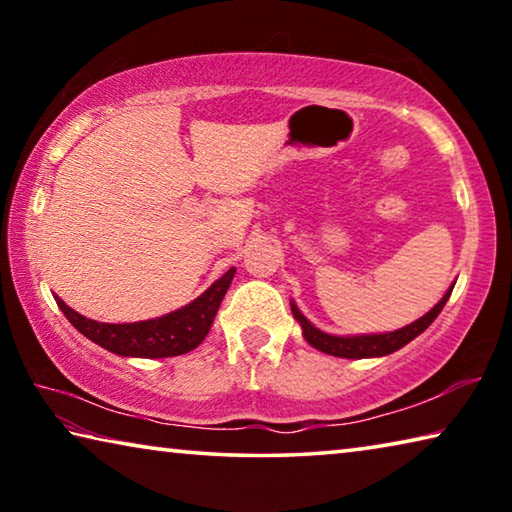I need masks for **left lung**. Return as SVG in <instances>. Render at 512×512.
I'll use <instances>...</instances> for the list:
<instances>
[{
	"label": "left lung",
	"mask_w": 512,
	"mask_h": 512,
	"mask_svg": "<svg viewBox=\"0 0 512 512\" xmlns=\"http://www.w3.org/2000/svg\"><path fill=\"white\" fill-rule=\"evenodd\" d=\"M454 289V287H452ZM452 289L445 293V298L433 307L429 314H424L422 318L415 320V323L406 325L397 332H388V334H368V336H332L316 329L309 320L300 314V309L291 302V311L293 318L302 325V336L314 345L316 350L325 352V354H334V357H343V359H366V357H384V354H391L395 350L404 348L406 343L413 341L415 336H420L424 329H427L436 316L443 311L445 302L452 296Z\"/></svg>",
	"instance_id": "1"
}]
</instances>
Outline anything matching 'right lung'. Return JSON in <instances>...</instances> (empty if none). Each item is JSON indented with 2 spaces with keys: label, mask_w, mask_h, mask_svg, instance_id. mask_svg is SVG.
Returning a JSON list of instances; mask_svg holds the SVG:
<instances>
[{
  "label": "right lung",
  "mask_w": 512,
  "mask_h": 512,
  "mask_svg": "<svg viewBox=\"0 0 512 512\" xmlns=\"http://www.w3.org/2000/svg\"><path fill=\"white\" fill-rule=\"evenodd\" d=\"M235 277V268H230L221 280H216L203 296H198L187 307L171 311V314L142 323H97V320L81 316L79 311L67 307L63 300L56 298L58 307L63 309L69 323H72L83 336L99 343L121 357H144V359H162L178 357V354L192 352L201 345L212 327V320L219 311L223 296Z\"/></svg>",
  "instance_id": "add662e5"
}]
</instances>
